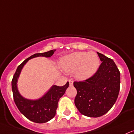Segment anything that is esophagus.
Listing matches in <instances>:
<instances>
[{
  "label": "esophagus",
  "mask_w": 134,
  "mask_h": 134,
  "mask_svg": "<svg viewBox=\"0 0 134 134\" xmlns=\"http://www.w3.org/2000/svg\"><path fill=\"white\" fill-rule=\"evenodd\" d=\"M69 82L70 86H72V85H73V81L71 80V79H70V80H69Z\"/></svg>",
  "instance_id": "1"
}]
</instances>
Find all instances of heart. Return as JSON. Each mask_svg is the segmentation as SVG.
I'll return each mask as SVG.
<instances>
[{
  "instance_id": "obj_1",
  "label": "heart",
  "mask_w": 134,
  "mask_h": 134,
  "mask_svg": "<svg viewBox=\"0 0 134 134\" xmlns=\"http://www.w3.org/2000/svg\"><path fill=\"white\" fill-rule=\"evenodd\" d=\"M60 65L67 72L74 73L76 78L85 80L96 73L99 67L100 60L95 52L76 51L62 57Z\"/></svg>"
}]
</instances>
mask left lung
I'll use <instances>...</instances> for the list:
<instances>
[{
  "label": "left lung",
  "mask_w": 134,
  "mask_h": 134,
  "mask_svg": "<svg viewBox=\"0 0 134 134\" xmlns=\"http://www.w3.org/2000/svg\"><path fill=\"white\" fill-rule=\"evenodd\" d=\"M102 64L97 72L84 81L74 82L75 105L83 115L97 118L112 108L118 97L120 72L112 59L97 52Z\"/></svg>",
  "instance_id": "8db88e82"
}]
</instances>
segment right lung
<instances>
[{"mask_svg": "<svg viewBox=\"0 0 134 134\" xmlns=\"http://www.w3.org/2000/svg\"><path fill=\"white\" fill-rule=\"evenodd\" d=\"M56 49L42 53H36L26 58L18 67L12 79V91L14 100L18 109L22 114L30 121L37 123H44L53 118L58 108V100L64 95L69 86V82L63 86L53 85L49 90L41 98L36 100L23 97L18 89V79L24 65L29 60L39 57L49 58L53 55Z\"/></svg>", "mask_w": 134, "mask_h": 134, "instance_id": "obj_1", "label": "right lung"}]
</instances>
